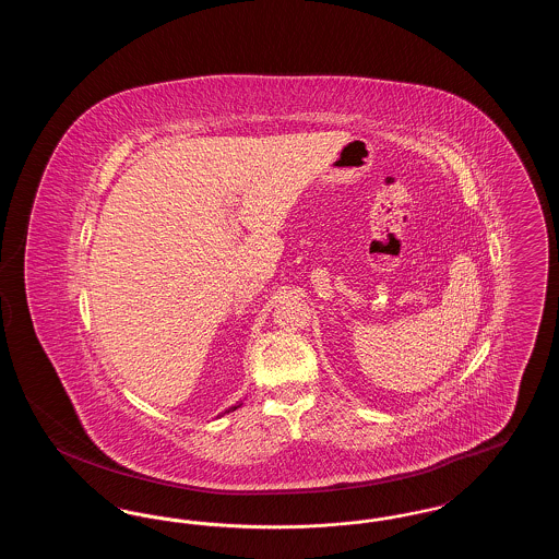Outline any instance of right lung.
Listing matches in <instances>:
<instances>
[{
	"instance_id": "1",
	"label": "right lung",
	"mask_w": 559,
	"mask_h": 559,
	"mask_svg": "<svg viewBox=\"0 0 559 559\" xmlns=\"http://www.w3.org/2000/svg\"><path fill=\"white\" fill-rule=\"evenodd\" d=\"M235 408H239V404H237V406H233V408H228V411H226V413H230V411H235Z\"/></svg>"
}]
</instances>
